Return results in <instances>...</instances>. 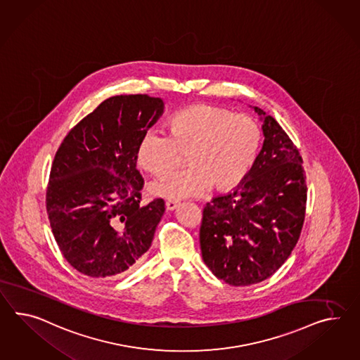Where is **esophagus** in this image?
Returning <instances> with one entry per match:
<instances>
[{"label": "esophagus", "instance_id": "obj_1", "mask_svg": "<svg viewBox=\"0 0 360 360\" xmlns=\"http://www.w3.org/2000/svg\"><path fill=\"white\" fill-rule=\"evenodd\" d=\"M179 205H180V203L177 202V201H174V200H168V201H166L167 210L172 212V210H175V209L179 207Z\"/></svg>", "mask_w": 360, "mask_h": 360}]
</instances>
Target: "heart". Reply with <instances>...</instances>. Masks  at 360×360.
<instances>
[{
  "instance_id": "1",
  "label": "heart",
  "mask_w": 360,
  "mask_h": 360,
  "mask_svg": "<svg viewBox=\"0 0 360 360\" xmlns=\"http://www.w3.org/2000/svg\"><path fill=\"white\" fill-rule=\"evenodd\" d=\"M262 142V129L255 117L197 104L177 112L171 119V133L151 128L139 141V165L150 174H168L186 154L180 172L151 185V191L167 198L193 197L214 188L231 191L248 175Z\"/></svg>"
}]
</instances>
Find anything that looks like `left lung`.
I'll list each match as a JSON object with an SVG mask.
<instances>
[{
  "mask_svg": "<svg viewBox=\"0 0 360 360\" xmlns=\"http://www.w3.org/2000/svg\"><path fill=\"white\" fill-rule=\"evenodd\" d=\"M264 145L233 192L206 203L200 229L203 262L232 286L271 277L290 257L304 224L303 159L286 131L261 108Z\"/></svg>",
  "mask_w": 360,
  "mask_h": 360,
  "instance_id": "1",
  "label": "left lung"
}]
</instances>
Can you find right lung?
Masks as SVG:
<instances>
[{
	"label": "right lung",
	"instance_id": "1",
	"mask_svg": "<svg viewBox=\"0 0 360 360\" xmlns=\"http://www.w3.org/2000/svg\"><path fill=\"white\" fill-rule=\"evenodd\" d=\"M146 94L101 103L70 130L56 153L46 186V214L72 266L91 278L119 277L148 252L165 201L141 205L136 168L139 141L163 113Z\"/></svg>",
	"mask_w": 360,
	"mask_h": 360
}]
</instances>
